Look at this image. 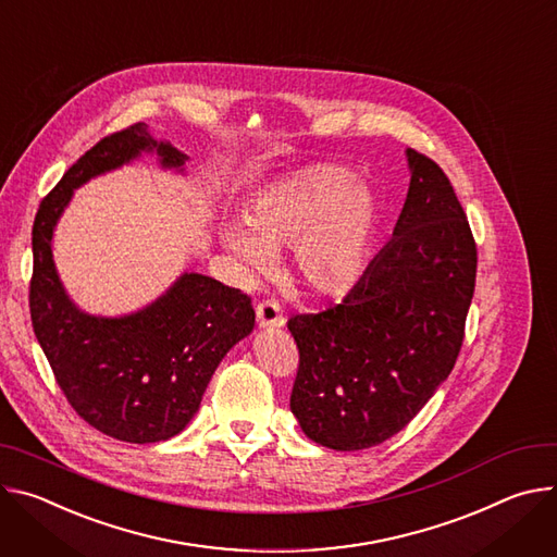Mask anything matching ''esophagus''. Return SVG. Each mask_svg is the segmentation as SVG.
I'll list each match as a JSON object with an SVG mask.
<instances>
[{
    "mask_svg": "<svg viewBox=\"0 0 557 557\" xmlns=\"http://www.w3.org/2000/svg\"><path fill=\"white\" fill-rule=\"evenodd\" d=\"M257 321L263 330H278L285 325V317L276 300H263L257 305Z\"/></svg>",
    "mask_w": 557,
    "mask_h": 557,
    "instance_id": "1",
    "label": "esophagus"
}]
</instances>
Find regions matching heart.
<instances>
[{"mask_svg": "<svg viewBox=\"0 0 557 557\" xmlns=\"http://www.w3.org/2000/svg\"><path fill=\"white\" fill-rule=\"evenodd\" d=\"M379 219L372 190L332 163L302 165L261 190L247 223L225 221L221 238L250 268L265 272L294 245V272L317 298L338 300L360 283Z\"/></svg>", "mask_w": 557, "mask_h": 557, "instance_id": "heart-1", "label": "heart"}]
</instances>
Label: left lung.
<instances>
[{
  "mask_svg": "<svg viewBox=\"0 0 557 557\" xmlns=\"http://www.w3.org/2000/svg\"><path fill=\"white\" fill-rule=\"evenodd\" d=\"M409 193L392 240L341 305L292 317L289 409L336 451L385 443L447 381L475 287V240L443 168L407 148Z\"/></svg>",
  "mask_w": 557,
  "mask_h": 557,
  "instance_id": "obj_1",
  "label": "left lung"
}]
</instances>
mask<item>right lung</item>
Here are the masks:
<instances>
[{
    "instance_id": "1",
    "label": "right lung",
    "mask_w": 557,
    "mask_h": 557,
    "mask_svg": "<svg viewBox=\"0 0 557 557\" xmlns=\"http://www.w3.org/2000/svg\"><path fill=\"white\" fill-rule=\"evenodd\" d=\"M144 152L183 172L185 157L157 141L146 123L103 137L61 176L33 225L30 319L57 385L101 434L135 445L185 429L223 356L255 330L252 300L210 276L185 272L165 294L126 317L82 312L59 281L52 234L73 193Z\"/></svg>"
}]
</instances>
